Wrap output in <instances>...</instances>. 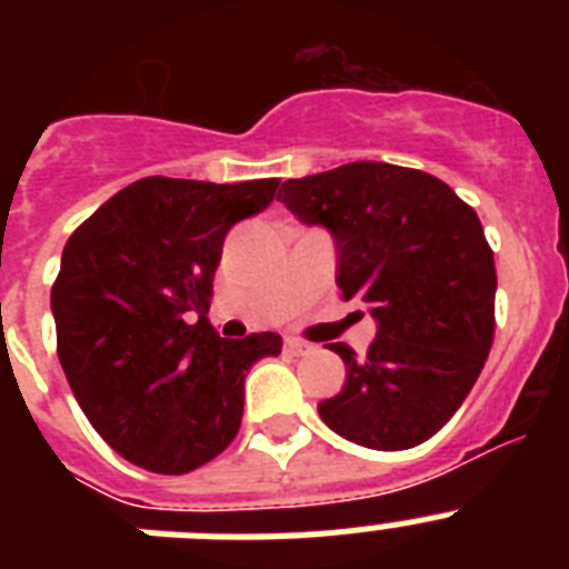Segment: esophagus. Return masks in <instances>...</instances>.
Returning a JSON list of instances; mask_svg holds the SVG:
<instances>
[{
  "mask_svg": "<svg viewBox=\"0 0 569 569\" xmlns=\"http://www.w3.org/2000/svg\"><path fill=\"white\" fill-rule=\"evenodd\" d=\"M284 347H288V353H293V356H308L310 350H313V345L305 339H288L284 341Z\"/></svg>",
  "mask_w": 569,
  "mask_h": 569,
  "instance_id": "34e87169",
  "label": "esophagus"
}]
</instances>
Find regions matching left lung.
Masks as SVG:
<instances>
[{
    "label": "left lung",
    "instance_id": "8db88e82",
    "mask_svg": "<svg viewBox=\"0 0 569 569\" xmlns=\"http://www.w3.org/2000/svg\"><path fill=\"white\" fill-rule=\"evenodd\" d=\"M279 202L333 233L336 284L379 325L361 359L330 345L347 381L319 405L321 421L370 450H407L439 433L496 333V261L476 210L436 176L387 162L288 179Z\"/></svg>",
    "mask_w": 569,
    "mask_h": 569
}]
</instances>
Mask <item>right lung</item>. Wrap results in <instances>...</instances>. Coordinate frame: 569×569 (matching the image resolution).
I'll list each match as a JSON object with an SVG mask.
<instances>
[{
  "label": "right lung",
  "mask_w": 569,
  "mask_h": 569,
  "mask_svg": "<svg viewBox=\"0 0 569 569\" xmlns=\"http://www.w3.org/2000/svg\"><path fill=\"white\" fill-rule=\"evenodd\" d=\"M279 179L239 184L148 176L79 224L50 310L82 413L122 459L182 476L236 439L244 373L279 333L219 339L208 321L228 230L273 202Z\"/></svg>",
  "instance_id": "right-lung-1"
}]
</instances>
